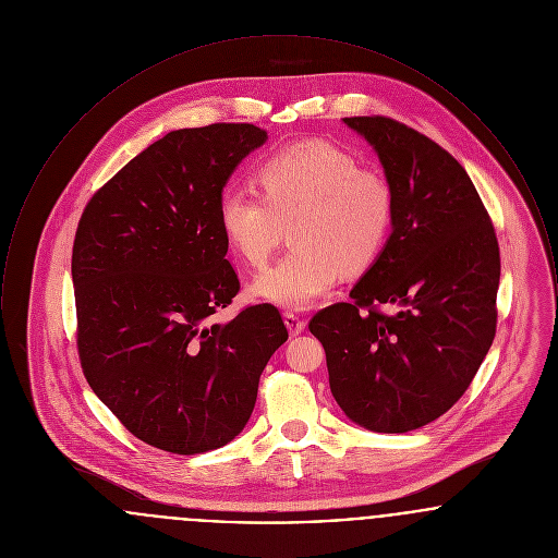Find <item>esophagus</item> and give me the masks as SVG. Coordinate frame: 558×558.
I'll list each match as a JSON object with an SVG mask.
<instances>
[{
    "label": "esophagus",
    "mask_w": 558,
    "mask_h": 558,
    "mask_svg": "<svg viewBox=\"0 0 558 558\" xmlns=\"http://www.w3.org/2000/svg\"><path fill=\"white\" fill-rule=\"evenodd\" d=\"M284 324H287V328H289V332H291L292 337H296V335H301L303 330H305V319L301 318V316H296V314H292V312H287L284 314Z\"/></svg>",
    "instance_id": "esophagus-1"
}]
</instances>
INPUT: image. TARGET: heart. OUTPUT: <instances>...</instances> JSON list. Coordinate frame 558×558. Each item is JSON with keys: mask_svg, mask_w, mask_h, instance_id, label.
<instances>
[{"mask_svg": "<svg viewBox=\"0 0 558 558\" xmlns=\"http://www.w3.org/2000/svg\"><path fill=\"white\" fill-rule=\"evenodd\" d=\"M262 194L232 187L219 198V226L234 255L264 267L291 223L289 255L251 287L282 310H305L330 291L341 271L364 274L393 230L396 196L385 175L360 167L343 148L305 140L255 171Z\"/></svg>", "mask_w": 558, "mask_h": 558, "instance_id": "b5f03b06", "label": "heart"}]
</instances>
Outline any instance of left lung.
<instances>
[{"mask_svg": "<svg viewBox=\"0 0 558 558\" xmlns=\"http://www.w3.org/2000/svg\"><path fill=\"white\" fill-rule=\"evenodd\" d=\"M343 121L383 162L393 232L351 301L319 310L310 330L347 416L376 433H408L464 396L492 347L500 246L469 173L437 142L380 114ZM380 304L399 314L383 315Z\"/></svg>", "mask_w": 558, "mask_h": 558, "instance_id": "1", "label": "left lung"}]
</instances>
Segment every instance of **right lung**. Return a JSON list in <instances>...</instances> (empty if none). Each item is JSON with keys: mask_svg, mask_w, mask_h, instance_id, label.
Returning a JSON list of instances; mask_svg holds the SVG:
<instances>
[{"mask_svg": "<svg viewBox=\"0 0 558 558\" xmlns=\"http://www.w3.org/2000/svg\"><path fill=\"white\" fill-rule=\"evenodd\" d=\"M266 140L251 123L167 133L81 215L71 264L81 368L121 425L153 448L192 456L232 441L269 357L289 339L271 303L213 322L240 291L219 198Z\"/></svg>", "mask_w": 558, "mask_h": 558, "instance_id": "add662e5", "label": "right lung"}]
</instances>
